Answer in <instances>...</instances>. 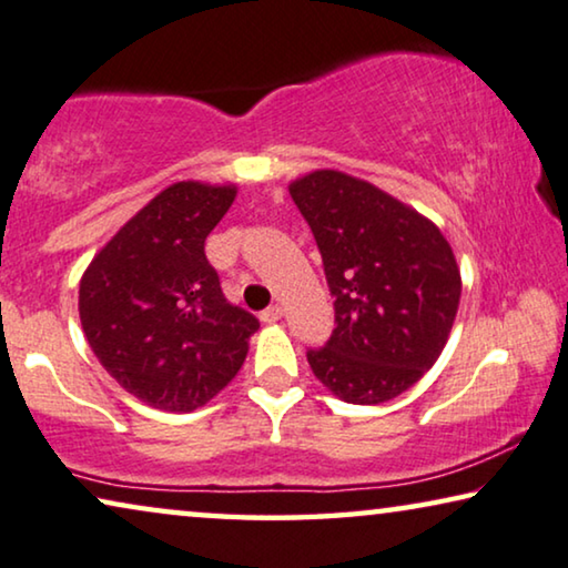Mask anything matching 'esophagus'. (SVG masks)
<instances>
[{"label":"esophagus","instance_id":"obj_1","mask_svg":"<svg viewBox=\"0 0 568 568\" xmlns=\"http://www.w3.org/2000/svg\"><path fill=\"white\" fill-rule=\"evenodd\" d=\"M260 318H262V322H265V324H275V322H281V318H283V308L277 306V303H275V306H270V308L262 311Z\"/></svg>","mask_w":568,"mask_h":568}]
</instances>
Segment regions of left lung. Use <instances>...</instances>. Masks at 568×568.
Listing matches in <instances>:
<instances>
[{
	"label": "left lung",
	"instance_id": "8db88e82",
	"mask_svg": "<svg viewBox=\"0 0 568 568\" xmlns=\"http://www.w3.org/2000/svg\"><path fill=\"white\" fill-rule=\"evenodd\" d=\"M334 295L329 342L308 365L334 396L375 406L409 390L443 355L460 303L453 246L427 215L339 170L293 180Z\"/></svg>",
	"mask_w": 568,
	"mask_h": 568
}]
</instances>
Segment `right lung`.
I'll list each match as a JSON object with an SVG mask.
<instances>
[{"label":"right lung","mask_w":568,"mask_h":568,"mask_svg":"<svg viewBox=\"0 0 568 568\" xmlns=\"http://www.w3.org/2000/svg\"><path fill=\"white\" fill-rule=\"evenodd\" d=\"M234 182L180 180L94 254L79 281V322L100 365L162 412H193L236 378L260 322L223 298L205 236Z\"/></svg>","instance_id":"obj_1"}]
</instances>
